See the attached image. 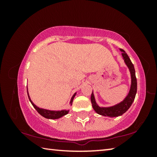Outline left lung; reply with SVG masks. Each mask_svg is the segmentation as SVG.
<instances>
[{
    "instance_id": "1",
    "label": "left lung",
    "mask_w": 157,
    "mask_h": 157,
    "mask_svg": "<svg viewBox=\"0 0 157 157\" xmlns=\"http://www.w3.org/2000/svg\"><path fill=\"white\" fill-rule=\"evenodd\" d=\"M120 50L122 52V57H123V59L124 60V62L127 67L129 69L130 76H131V84H130V89L127 96L121 102L118 103V104L111 106V107H100L98 105L96 100H95L94 91H93L91 96L92 107L95 112L99 115L111 117V118L122 116L123 113H125L134 102L137 91V80L136 74H135L134 66L127 53L123 50L120 49Z\"/></svg>"
}]
</instances>
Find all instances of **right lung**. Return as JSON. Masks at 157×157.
Segmentation results:
<instances>
[{
	"mask_svg": "<svg viewBox=\"0 0 157 157\" xmlns=\"http://www.w3.org/2000/svg\"><path fill=\"white\" fill-rule=\"evenodd\" d=\"M27 92H28V95L29 100H30L31 104L33 105L34 108L37 111V112L40 114V115H41L42 116L44 117V118H47V119H52V120H55V119L60 118H62V117L66 116V114H68V112H69V111H70V109H63V110H59V111L50 110V109H46L39 107L38 106H36L33 102V101H32L31 98L30 97V95H29L28 87H27ZM76 94H77V92H75V94H73L72 98H71L70 103H69V105H70L71 106L72 105V104H73V101L74 98H75V96L76 95Z\"/></svg>",
	"mask_w": 157,
	"mask_h": 157,
	"instance_id": "1",
	"label": "right lung"
}]
</instances>
